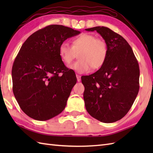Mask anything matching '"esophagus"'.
I'll return each instance as SVG.
<instances>
[{"label": "esophagus", "instance_id": "esophagus-1", "mask_svg": "<svg viewBox=\"0 0 153 153\" xmlns=\"http://www.w3.org/2000/svg\"><path fill=\"white\" fill-rule=\"evenodd\" d=\"M76 77H77V82H79L81 81V76H79V75H76Z\"/></svg>", "mask_w": 153, "mask_h": 153}]
</instances>
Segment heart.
Returning a JSON list of instances; mask_svg holds the SVG:
<instances>
[{"label":"heart","instance_id":"obj_1","mask_svg":"<svg viewBox=\"0 0 153 153\" xmlns=\"http://www.w3.org/2000/svg\"><path fill=\"white\" fill-rule=\"evenodd\" d=\"M59 55L66 66L78 56L79 60L70 68L77 73L85 74L91 68L98 70L105 64L108 47L102 39L90 33H82L74 39L71 46L67 41L62 42L59 47Z\"/></svg>","mask_w":153,"mask_h":153}]
</instances>
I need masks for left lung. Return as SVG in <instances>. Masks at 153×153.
I'll list each match as a JSON object with an SVG mask.
<instances>
[{
  "label": "left lung",
  "instance_id": "left-lung-1",
  "mask_svg": "<svg viewBox=\"0 0 153 153\" xmlns=\"http://www.w3.org/2000/svg\"><path fill=\"white\" fill-rule=\"evenodd\" d=\"M101 35L108 47L105 64L89 76L82 77L87 111L104 123L122 119L139 89V67L130 45L121 35L106 27L85 29Z\"/></svg>",
  "mask_w": 153,
  "mask_h": 153
}]
</instances>
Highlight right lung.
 Masks as SVG:
<instances>
[{
    "mask_svg": "<svg viewBox=\"0 0 153 153\" xmlns=\"http://www.w3.org/2000/svg\"><path fill=\"white\" fill-rule=\"evenodd\" d=\"M80 33L62 25H51L31 35L22 45L12 66L13 93L30 118L45 121L66 107L77 79L61 60L59 47Z\"/></svg>",
    "mask_w": 153,
    "mask_h": 153,
    "instance_id": "add662e5",
    "label": "right lung"
}]
</instances>
